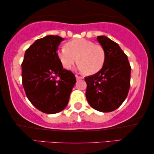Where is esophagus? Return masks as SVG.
I'll list each match as a JSON object with an SVG mask.
<instances>
[{
	"label": "esophagus",
	"mask_w": 154,
	"mask_h": 154,
	"mask_svg": "<svg viewBox=\"0 0 154 154\" xmlns=\"http://www.w3.org/2000/svg\"><path fill=\"white\" fill-rule=\"evenodd\" d=\"M75 78H76V80H80V79H83V78L81 77V76H79V75H75Z\"/></svg>",
	"instance_id": "34e87169"
}]
</instances>
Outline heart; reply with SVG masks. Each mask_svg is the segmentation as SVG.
Listing matches in <instances>:
<instances>
[{"label":"heart","instance_id":"b5f03b06","mask_svg":"<svg viewBox=\"0 0 154 154\" xmlns=\"http://www.w3.org/2000/svg\"><path fill=\"white\" fill-rule=\"evenodd\" d=\"M65 47L57 51L58 59L64 69H71L78 60L80 71L93 75L104 66L106 54L102 45L89 40L77 38L67 42Z\"/></svg>","mask_w":154,"mask_h":154}]
</instances>
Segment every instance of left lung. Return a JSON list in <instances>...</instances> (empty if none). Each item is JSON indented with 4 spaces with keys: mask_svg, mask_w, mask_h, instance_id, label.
Listing matches in <instances>:
<instances>
[{
    "mask_svg": "<svg viewBox=\"0 0 154 154\" xmlns=\"http://www.w3.org/2000/svg\"><path fill=\"white\" fill-rule=\"evenodd\" d=\"M97 39L104 48L106 60L99 72L85 78V96L93 109L111 112L119 108L127 97L131 66L127 55L116 43L104 35Z\"/></svg>",
    "mask_w": 154,
    "mask_h": 154,
    "instance_id": "8db88e82",
    "label": "left lung"
}]
</instances>
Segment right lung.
<instances>
[{
    "label": "right lung",
    "instance_id": "1",
    "mask_svg": "<svg viewBox=\"0 0 154 154\" xmlns=\"http://www.w3.org/2000/svg\"><path fill=\"white\" fill-rule=\"evenodd\" d=\"M63 40L52 35L36 40L26 50L22 63L27 98L39 111L49 114L65 109L76 82L75 75L63 69L58 59L57 51Z\"/></svg>",
    "mask_w": 154,
    "mask_h": 154
}]
</instances>
